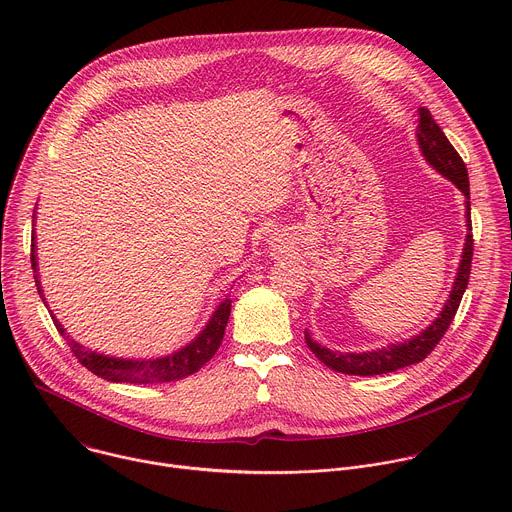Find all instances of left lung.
<instances>
[{
    "mask_svg": "<svg viewBox=\"0 0 512 512\" xmlns=\"http://www.w3.org/2000/svg\"><path fill=\"white\" fill-rule=\"evenodd\" d=\"M419 125H417V143L419 150L425 158V162L435 170L440 172L446 180H450L464 196H466V243L462 249V259L458 265V273L450 291V298L446 300L442 312L437 314V318L419 334L387 344L377 350H364V352H340V350H330L322 344H318L312 334L306 330V344L310 350L322 360L326 367H330L336 373L344 375H358V377H373V375H385L393 373L397 369L409 367V364L421 362L433 348L435 344L442 340L446 330L450 328L458 306L462 302L464 291L468 287L470 279V267H472V251H474V239L470 235L472 231V221H470V182H468V170L466 164L462 162L460 154L454 150V145L448 141L444 131L440 129L431 117V113L425 107H419Z\"/></svg>",
    "mask_w": 512,
    "mask_h": 512,
    "instance_id": "8db88e82",
    "label": "left lung"
}]
</instances>
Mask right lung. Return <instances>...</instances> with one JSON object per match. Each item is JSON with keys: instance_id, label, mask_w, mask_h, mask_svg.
<instances>
[{"instance_id": "obj_1", "label": "right lung", "mask_w": 512, "mask_h": 512, "mask_svg": "<svg viewBox=\"0 0 512 512\" xmlns=\"http://www.w3.org/2000/svg\"><path fill=\"white\" fill-rule=\"evenodd\" d=\"M36 212V210H34ZM32 216V225H34ZM32 269H34V279L38 294L46 304L44 298V289L40 285V273H38V255H36V231H32ZM56 330L68 340L70 350L75 352L79 362L83 367H87L91 373L97 377L111 381V383H135V385H148V383H170V381H180L198 369H202V364L208 362L214 352L218 350L225 336V328L231 316V298L223 300L218 304V308L212 312L210 320L206 326L198 332V336L188 342L186 346L178 348L172 354L160 356V358H119V356H109L91 348H85L81 342L72 340L64 326L56 320V316L50 312Z\"/></svg>"}]
</instances>
